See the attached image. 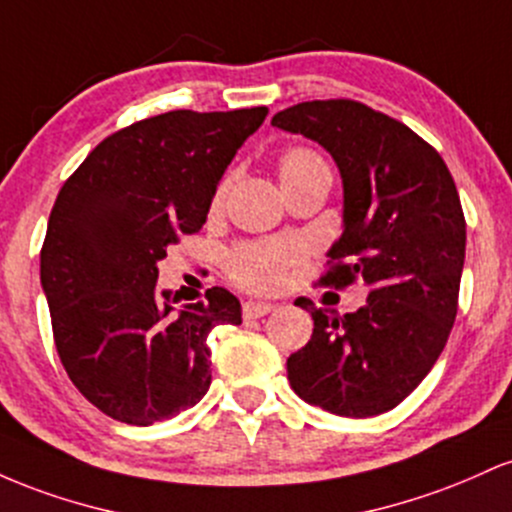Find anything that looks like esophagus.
<instances>
[{
  "label": "esophagus",
  "instance_id": "esophagus-1",
  "mask_svg": "<svg viewBox=\"0 0 512 512\" xmlns=\"http://www.w3.org/2000/svg\"><path fill=\"white\" fill-rule=\"evenodd\" d=\"M272 310H274L272 303H262V301H248L243 305L245 320H260V317L269 315Z\"/></svg>",
  "mask_w": 512,
  "mask_h": 512
}]
</instances>
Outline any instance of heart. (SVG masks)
Masks as SVG:
<instances>
[{
	"label": "heart",
	"instance_id": "1",
	"mask_svg": "<svg viewBox=\"0 0 512 512\" xmlns=\"http://www.w3.org/2000/svg\"><path fill=\"white\" fill-rule=\"evenodd\" d=\"M313 173H330L315 151L293 146L279 158V180L289 182ZM223 187L216 192L214 204L221 202ZM298 260V248L291 243H248L231 252L228 269L233 279L252 291H274L284 284L286 269Z\"/></svg>",
	"mask_w": 512,
	"mask_h": 512
}]
</instances>
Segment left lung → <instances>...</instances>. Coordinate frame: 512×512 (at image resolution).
Masks as SVG:
<instances>
[{"mask_svg": "<svg viewBox=\"0 0 512 512\" xmlns=\"http://www.w3.org/2000/svg\"><path fill=\"white\" fill-rule=\"evenodd\" d=\"M272 125L313 139L342 175L344 231L322 281L368 286L346 315L298 298L315 327L286 361L289 383L337 416L383 414L419 387L455 322L467 243L455 180L431 144L363 103H298Z\"/></svg>", "mask_w": 512, "mask_h": 512, "instance_id": "1", "label": "left lung"}]
</instances>
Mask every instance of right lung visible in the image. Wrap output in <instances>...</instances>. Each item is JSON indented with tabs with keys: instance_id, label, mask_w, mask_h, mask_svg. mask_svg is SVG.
Returning <instances> with one entry per match:
<instances>
[{
	"instance_id": "obj_1",
	"label": "right lung",
	"mask_w": 512,
	"mask_h": 512,
	"mask_svg": "<svg viewBox=\"0 0 512 512\" xmlns=\"http://www.w3.org/2000/svg\"><path fill=\"white\" fill-rule=\"evenodd\" d=\"M267 108L173 110L103 139L64 182L40 250L57 354L88 402L151 426L195 407L211 385L207 337L240 325L231 291L175 305L158 262L207 221L233 156Z\"/></svg>"
}]
</instances>
